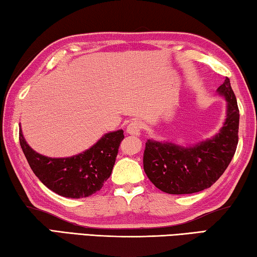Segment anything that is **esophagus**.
<instances>
[{
	"mask_svg": "<svg viewBox=\"0 0 257 257\" xmlns=\"http://www.w3.org/2000/svg\"><path fill=\"white\" fill-rule=\"evenodd\" d=\"M126 133L130 134V136H134V137L140 136V133H141V124L139 123V121H137V120L131 121V123L127 125V127H126Z\"/></svg>",
	"mask_w": 257,
	"mask_h": 257,
	"instance_id": "1",
	"label": "esophagus"
}]
</instances>
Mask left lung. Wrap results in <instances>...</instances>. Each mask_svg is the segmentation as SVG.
<instances>
[{
    "instance_id": "left-lung-1",
    "label": "left lung",
    "mask_w": 257,
    "mask_h": 257,
    "mask_svg": "<svg viewBox=\"0 0 257 257\" xmlns=\"http://www.w3.org/2000/svg\"><path fill=\"white\" fill-rule=\"evenodd\" d=\"M226 100V118L215 137L190 147L148 140L144 170L148 179L171 195H188L205 190L224 173L238 145L239 109L230 79L217 89Z\"/></svg>"
}]
</instances>
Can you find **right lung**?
Wrapping results in <instances>:
<instances>
[{
    "instance_id": "1",
    "label": "right lung",
    "mask_w": 257,
    "mask_h": 257,
    "mask_svg": "<svg viewBox=\"0 0 257 257\" xmlns=\"http://www.w3.org/2000/svg\"><path fill=\"white\" fill-rule=\"evenodd\" d=\"M123 133V130L106 133L90 149L75 156L51 158L28 146L19 124L20 146L34 174L50 190L67 198H85L102 188L115 165Z\"/></svg>"
}]
</instances>
